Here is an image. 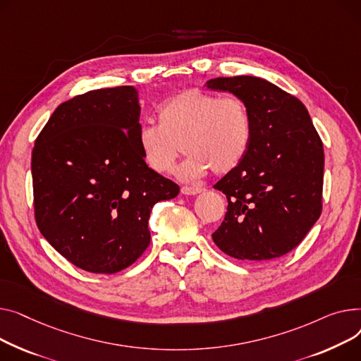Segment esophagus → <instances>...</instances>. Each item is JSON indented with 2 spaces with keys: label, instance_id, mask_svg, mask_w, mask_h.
I'll return each instance as SVG.
<instances>
[{
  "label": "esophagus",
  "instance_id": "34e87169",
  "mask_svg": "<svg viewBox=\"0 0 361 361\" xmlns=\"http://www.w3.org/2000/svg\"><path fill=\"white\" fill-rule=\"evenodd\" d=\"M204 190V188H200V186H182L180 192L183 195H197V194H201Z\"/></svg>",
  "mask_w": 361,
  "mask_h": 361
}]
</instances>
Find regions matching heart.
Segmentation results:
<instances>
[{
  "instance_id": "heart-1",
  "label": "heart",
  "mask_w": 361,
  "mask_h": 361,
  "mask_svg": "<svg viewBox=\"0 0 361 361\" xmlns=\"http://www.w3.org/2000/svg\"><path fill=\"white\" fill-rule=\"evenodd\" d=\"M252 122L243 100L221 97L198 89L185 90L164 102L159 123H142L137 144L145 164L156 173H167L180 153H188L176 176L192 180L209 169L228 173L245 157Z\"/></svg>"
}]
</instances>
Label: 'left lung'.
<instances>
[{"label":"left lung","instance_id":"8db88e82","mask_svg":"<svg viewBox=\"0 0 361 361\" xmlns=\"http://www.w3.org/2000/svg\"><path fill=\"white\" fill-rule=\"evenodd\" d=\"M207 87L243 100L252 122L245 157L214 185L228 205L213 240L236 259L280 258L305 239L321 216V137L305 104L264 78L219 77L208 80Z\"/></svg>","mask_w":361,"mask_h":361}]
</instances>
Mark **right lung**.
<instances>
[{"mask_svg": "<svg viewBox=\"0 0 361 361\" xmlns=\"http://www.w3.org/2000/svg\"><path fill=\"white\" fill-rule=\"evenodd\" d=\"M140 109L133 86L92 90L61 103L35 141L36 224L84 271L133 265L150 245L152 208L179 194L142 159Z\"/></svg>", "mask_w": 361, "mask_h": 361, "instance_id": "right-lung-1", "label": "right lung"}]
</instances>
